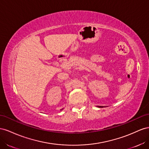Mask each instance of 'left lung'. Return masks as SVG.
Segmentation results:
<instances>
[{
	"mask_svg": "<svg viewBox=\"0 0 149 149\" xmlns=\"http://www.w3.org/2000/svg\"><path fill=\"white\" fill-rule=\"evenodd\" d=\"M103 107L102 106H100V107Z\"/></svg>",
	"mask_w": 149,
	"mask_h": 149,
	"instance_id": "left-lung-1",
	"label": "left lung"
}]
</instances>
